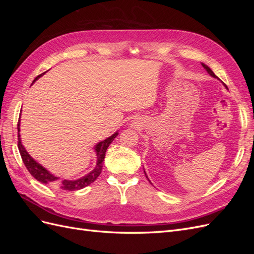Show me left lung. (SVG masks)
<instances>
[{
	"label": "left lung",
	"instance_id": "8db88e82",
	"mask_svg": "<svg viewBox=\"0 0 254 254\" xmlns=\"http://www.w3.org/2000/svg\"><path fill=\"white\" fill-rule=\"evenodd\" d=\"M202 66H203V67L205 68V70L207 71V73H209V74H210L211 76H213V77H215V78H216V77H217V76H216V75H215V74L213 73V71L211 70V68H210L209 66H207V65H205L204 64H202ZM144 173H145V172H144ZM146 177H147V176H146Z\"/></svg>",
	"mask_w": 254,
	"mask_h": 254
}]
</instances>
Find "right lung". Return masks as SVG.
Wrapping results in <instances>:
<instances>
[{
	"instance_id": "add662e5",
	"label": "right lung",
	"mask_w": 254,
	"mask_h": 254,
	"mask_svg": "<svg viewBox=\"0 0 254 254\" xmlns=\"http://www.w3.org/2000/svg\"><path fill=\"white\" fill-rule=\"evenodd\" d=\"M44 73L38 75L34 81H36ZM19 131H20V120L18 122V132ZM118 134H119L118 132H115L114 134L109 136L108 139L102 141L101 143H98L95 146V151L97 153V163H96L95 168L91 173H89L88 175H86L84 177H82V178L77 179V180H65V179L59 180L58 177H55L54 175H52L50 172L45 170L44 167H42L39 163H37L36 161L28 155V152L25 150L24 146L22 145L20 133H18V148H19L23 163H24V165L27 168V171L29 172L30 175L34 177L35 179H37L39 182L45 183V184H52L53 187H55L59 190H77L88 187L89 184L94 182L97 177L101 175L102 170H103V161L106 156V150L109 147V145L112 143V141L115 139V136H117Z\"/></svg>"
}]
</instances>
